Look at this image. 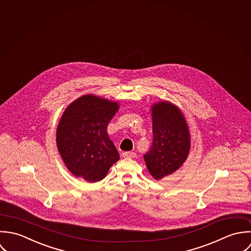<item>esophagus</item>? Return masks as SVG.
I'll list each match as a JSON object with an SVG mask.
<instances>
[{"instance_id": "esophagus-1", "label": "esophagus", "mask_w": 251, "mask_h": 251, "mask_svg": "<svg viewBox=\"0 0 251 251\" xmlns=\"http://www.w3.org/2000/svg\"><path fill=\"white\" fill-rule=\"evenodd\" d=\"M122 156L124 158H134L136 156V154L134 152H131V151H126V152L122 153Z\"/></svg>"}]
</instances>
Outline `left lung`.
<instances>
[{
    "label": "left lung",
    "mask_w": 251,
    "mask_h": 251,
    "mask_svg": "<svg viewBox=\"0 0 251 251\" xmlns=\"http://www.w3.org/2000/svg\"><path fill=\"white\" fill-rule=\"evenodd\" d=\"M151 109L153 141L144 159L152 177L160 180L186 161L191 136L187 120L177 105L161 100L153 103Z\"/></svg>",
    "instance_id": "left-lung-1"
}]
</instances>
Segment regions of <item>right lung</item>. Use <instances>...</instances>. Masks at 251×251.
<instances>
[{"mask_svg": "<svg viewBox=\"0 0 251 251\" xmlns=\"http://www.w3.org/2000/svg\"><path fill=\"white\" fill-rule=\"evenodd\" d=\"M118 109V101L94 94L83 95L66 107L57 126L56 144L64 164L75 177L100 181L119 160L106 132Z\"/></svg>", "mask_w": 251, "mask_h": 251, "instance_id": "right-lung-1", "label": "right lung"}]
</instances>
